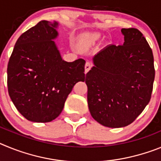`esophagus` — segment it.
Segmentation results:
<instances>
[{"label":"esophagus","instance_id":"obj_1","mask_svg":"<svg viewBox=\"0 0 161 161\" xmlns=\"http://www.w3.org/2000/svg\"><path fill=\"white\" fill-rule=\"evenodd\" d=\"M92 66H93V65H92V64L89 63V62H86V64H85V73H87V72L90 70L91 68H92Z\"/></svg>","mask_w":161,"mask_h":161}]
</instances>
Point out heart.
Returning a JSON list of instances; mask_svg holds the SVG:
<instances>
[{"instance_id":"b5f03b06","label":"heart","mask_w":161,"mask_h":161,"mask_svg":"<svg viewBox=\"0 0 161 161\" xmlns=\"http://www.w3.org/2000/svg\"><path fill=\"white\" fill-rule=\"evenodd\" d=\"M99 38H100V35H97V34L93 35L92 36H91V38H90L91 42H94L95 41L98 40V39H99Z\"/></svg>"}]
</instances>
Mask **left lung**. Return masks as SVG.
I'll return each instance as SVG.
<instances>
[{"label":"left lung","instance_id":"1","mask_svg":"<svg viewBox=\"0 0 161 161\" xmlns=\"http://www.w3.org/2000/svg\"><path fill=\"white\" fill-rule=\"evenodd\" d=\"M123 45H109L93 57L86 74L88 106L100 124L128 126L151 99L155 78L153 51L136 28L122 29Z\"/></svg>","mask_w":161,"mask_h":161}]
</instances>
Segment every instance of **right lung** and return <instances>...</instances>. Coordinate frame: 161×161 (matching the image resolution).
<instances>
[{
	"mask_svg": "<svg viewBox=\"0 0 161 161\" xmlns=\"http://www.w3.org/2000/svg\"><path fill=\"white\" fill-rule=\"evenodd\" d=\"M56 22L41 21L17 40L7 68L8 95L20 114L35 123L60 114L78 81L85 79V60L66 62L53 39Z\"/></svg>",
	"mask_w": 161,
	"mask_h": 161,
	"instance_id": "1",
	"label": "right lung"
}]
</instances>
